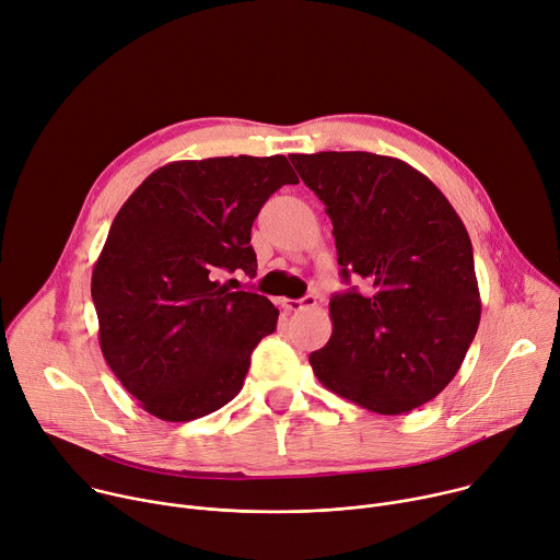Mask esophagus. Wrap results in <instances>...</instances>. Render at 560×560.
<instances>
[{"instance_id":"esophagus-1","label":"esophagus","mask_w":560,"mask_h":560,"mask_svg":"<svg viewBox=\"0 0 560 560\" xmlns=\"http://www.w3.org/2000/svg\"><path fill=\"white\" fill-rule=\"evenodd\" d=\"M317 303L315 294H306L303 299H283V308L290 313H299L303 308H313Z\"/></svg>"}]
</instances>
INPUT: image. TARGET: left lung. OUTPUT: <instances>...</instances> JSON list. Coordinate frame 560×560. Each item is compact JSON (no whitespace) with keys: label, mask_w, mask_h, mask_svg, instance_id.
Wrapping results in <instances>:
<instances>
[{"label":"left lung","mask_w":560,"mask_h":560,"mask_svg":"<svg viewBox=\"0 0 560 560\" xmlns=\"http://www.w3.org/2000/svg\"><path fill=\"white\" fill-rule=\"evenodd\" d=\"M288 159L326 206L343 281L369 285L330 299L332 335L311 366L373 413H409L460 371L480 324L467 228L404 161L369 151Z\"/></svg>","instance_id":"obj_1"}]
</instances>
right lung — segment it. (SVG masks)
I'll return each instance as SVG.
<instances>
[{
  "label": "right lung",
  "instance_id": "obj_1",
  "mask_svg": "<svg viewBox=\"0 0 560 560\" xmlns=\"http://www.w3.org/2000/svg\"><path fill=\"white\" fill-rule=\"evenodd\" d=\"M299 183L285 156L176 161L127 198L93 266L100 348L142 409L165 422L210 416L238 395L279 311L223 272L257 275L252 223Z\"/></svg>",
  "mask_w": 560,
  "mask_h": 560
}]
</instances>
